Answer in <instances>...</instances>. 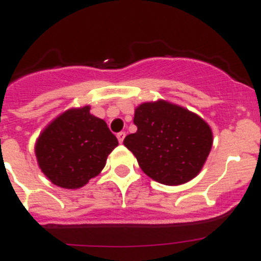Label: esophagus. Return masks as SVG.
<instances>
[{
  "instance_id": "esophagus-1",
  "label": "esophagus",
  "mask_w": 261,
  "mask_h": 261,
  "mask_svg": "<svg viewBox=\"0 0 261 261\" xmlns=\"http://www.w3.org/2000/svg\"><path fill=\"white\" fill-rule=\"evenodd\" d=\"M116 136H117V140H119V142L121 144V142L124 141V137H125V132H119Z\"/></svg>"
}]
</instances>
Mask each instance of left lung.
Returning a JSON list of instances; mask_svg holds the SVG:
<instances>
[{
	"label": "left lung",
	"instance_id": "left-lung-1",
	"mask_svg": "<svg viewBox=\"0 0 261 261\" xmlns=\"http://www.w3.org/2000/svg\"><path fill=\"white\" fill-rule=\"evenodd\" d=\"M137 132L124 138L142 171L158 183L179 186L201 171L213 133L199 115L166 100L146 102L135 111Z\"/></svg>",
	"mask_w": 261,
	"mask_h": 261
}]
</instances>
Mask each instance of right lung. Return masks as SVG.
<instances>
[{
    "instance_id": "1",
    "label": "right lung",
    "mask_w": 261,
    "mask_h": 261,
    "mask_svg": "<svg viewBox=\"0 0 261 261\" xmlns=\"http://www.w3.org/2000/svg\"><path fill=\"white\" fill-rule=\"evenodd\" d=\"M119 145L105 120L90 114V106L71 108L40 133L35 145L38 165L56 186L77 190L106 166Z\"/></svg>"
}]
</instances>
